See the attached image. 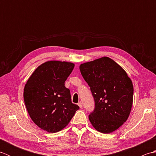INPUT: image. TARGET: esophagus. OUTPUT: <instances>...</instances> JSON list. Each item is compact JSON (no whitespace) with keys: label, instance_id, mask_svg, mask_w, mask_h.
I'll return each instance as SVG.
<instances>
[{"label":"esophagus","instance_id":"1","mask_svg":"<svg viewBox=\"0 0 156 156\" xmlns=\"http://www.w3.org/2000/svg\"><path fill=\"white\" fill-rule=\"evenodd\" d=\"M78 105L79 106V107H80V108H82V103L81 102H78Z\"/></svg>","mask_w":156,"mask_h":156}]
</instances>
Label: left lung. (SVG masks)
Here are the masks:
<instances>
[{
  "mask_svg": "<svg viewBox=\"0 0 156 156\" xmlns=\"http://www.w3.org/2000/svg\"><path fill=\"white\" fill-rule=\"evenodd\" d=\"M80 70L94 100V108L88 116L92 126L102 133L117 130L131 112L133 97L131 79L107 57L82 64Z\"/></svg>",
  "mask_w": 156,
  "mask_h": 156,
  "instance_id": "1",
  "label": "left lung"
}]
</instances>
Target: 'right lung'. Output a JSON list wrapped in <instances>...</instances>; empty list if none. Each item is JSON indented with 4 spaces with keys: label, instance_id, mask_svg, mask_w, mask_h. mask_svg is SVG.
I'll list each match as a JSON object with an SVG mask.
<instances>
[{
    "label": "right lung",
    "instance_id": "add662e5",
    "mask_svg": "<svg viewBox=\"0 0 156 156\" xmlns=\"http://www.w3.org/2000/svg\"><path fill=\"white\" fill-rule=\"evenodd\" d=\"M74 67L70 62H47L35 69L25 84L23 97L29 115L49 133L64 129L80 108L72 103L70 91L64 86Z\"/></svg>",
    "mask_w": 156,
    "mask_h": 156
}]
</instances>
